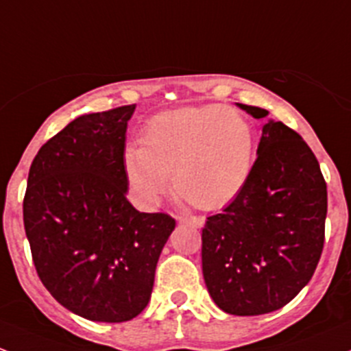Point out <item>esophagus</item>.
Masks as SVG:
<instances>
[{
    "instance_id": "34e87169",
    "label": "esophagus",
    "mask_w": 351,
    "mask_h": 351,
    "mask_svg": "<svg viewBox=\"0 0 351 351\" xmlns=\"http://www.w3.org/2000/svg\"><path fill=\"white\" fill-rule=\"evenodd\" d=\"M180 223H188V225H193V227H204L205 220L202 217H180L178 219Z\"/></svg>"
}]
</instances>
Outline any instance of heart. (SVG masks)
<instances>
[{
  "instance_id": "heart-1",
  "label": "heart",
  "mask_w": 351,
  "mask_h": 351,
  "mask_svg": "<svg viewBox=\"0 0 351 351\" xmlns=\"http://www.w3.org/2000/svg\"><path fill=\"white\" fill-rule=\"evenodd\" d=\"M256 136L249 121L223 106H191L151 117L141 146L124 151V173L132 193L153 206L168 188L188 204L215 210L245 186L254 165Z\"/></svg>"
}]
</instances>
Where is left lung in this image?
<instances>
[{"label":"left lung","mask_w":351,"mask_h":351,"mask_svg":"<svg viewBox=\"0 0 351 351\" xmlns=\"http://www.w3.org/2000/svg\"><path fill=\"white\" fill-rule=\"evenodd\" d=\"M239 106L256 119L267 116ZM326 210V182L311 147L281 121H269L245 186L202 230V267L215 304L257 316L294 300L322 257Z\"/></svg>","instance_id":"obj_1"}]
</instances>
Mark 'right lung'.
<instances>
[{
  "label": "right lung",
  "instance_id": "right-lung-1",
  "mask_svg": "<svg viewBox=\"0 0 351 351\" xmlns=\"http://www.w3.org/2000/svg\"><path fill=\"white\" fill-rule=\"evenodd\" d=\"M136 106L80 116L29 166L23 223L36 274L64 308L123 323L149 302L175 219L128 200L126 129Z\"/></svg>",
  "mask_w": 351,
  "mask_h": 351
}]
</instances>
